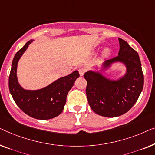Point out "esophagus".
I'll return each mask as SVG.
<instances>
[{"instance_id": "34e87169", "label": "esophagus", "mask_w": 155, "mask_h": 155, "mask_svg": "<svg viewBox=\"0 0 155 155\" xmlns=\"http://www.w3.org/2000/svg\"><path fill=\"white\" fill-rule=\"evenodd\" d=\"M86 68H84V67H81V68H79V69H78V72H79V74L81 77H83L84 74V73L86 72Z\"/></svg>"}]
</instances>
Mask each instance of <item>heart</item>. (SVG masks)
Masks as SVG:
<instances>
[{
	"instance_id": "obj_1",
	"label": "heart",
	"mask_w": 155,
	"mask_h": 155,
	"mask_svg": "<svg viewBox=\"0 0 155 155\" xmlns=\"http://www.w3.org/2000/svg\"><path fill=\"white\" fill-rule=\"evenodd\" d=\"M104 53V55H105V56L109 55H110V50L109 49V48H106L104 51V53Z\"/></svg>"
}]
</instances>
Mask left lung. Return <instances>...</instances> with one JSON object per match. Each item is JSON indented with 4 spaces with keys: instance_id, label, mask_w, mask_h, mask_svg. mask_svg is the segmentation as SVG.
Segmentation results:
<instances>
[{
    "instance_id": "8db88e82",
    "label": "left lung",
    "mask_w": 155,
    "mask_h": 155,
    "mask_svg": "<svg viewBox=\"0 0 155 155\" xmlns=\"http://www.w3.org/2000/svg\"><path fill=\"white\" fill-rule=\"evenodd\" d=\"M118 56L106 60L100 71L89 70L84 75L87 81L86 95L91 108L100 116L116 117L125 114L134 105L142 92L144 77L137 52L123 39L119 38ZM121 62L126 73L118 80L107 78L101 71L111 64Z\"/></svg>"
}]
</instances>
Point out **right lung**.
<instances>
[{
  "mask_svg": "<svg viewBox=\"0 0 155 155\" xmlns=\"http://www.w3.org/2000/svg\"><path fill=\"white\" fill-rule=\"evenodd\" d=\"M33 41H28L13 58L9 76V90L15 103L25 114L34 119L45 120L53 119L62 113L66 103L67 93L72 88L76 79L79 77V74L76 70L38 90L23 88L17 79V64L29 45Z\"/></svg>",
  "mask_w": 155,
  "mask_h": 155,
  "instance_id": "obj_1",
  "label": "right lung"
}]
</instances>
